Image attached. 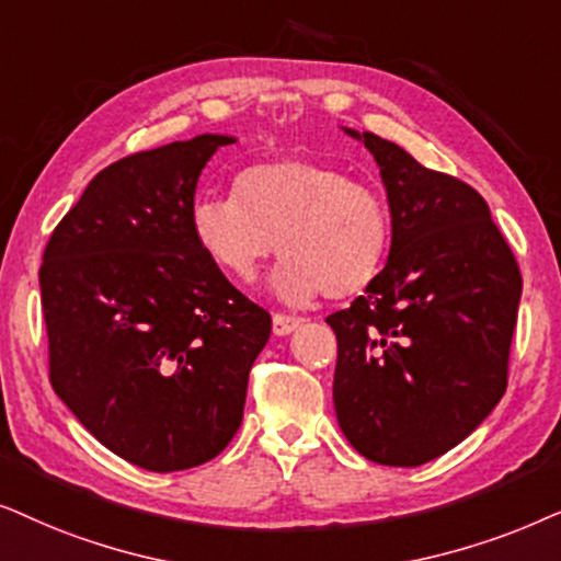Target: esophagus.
<instances>
[{
    "label": "esophagus",
    "mask_w": 561,
    "mask_h": 561,
    "mask_svg": "<svg viewBox=\"0 0 561 561\" xmlns=\"http://www.w3.org/2000/svg\"><path fill=\"white\" fill-rule=\"evenodd\" d=\"M272 325H274V335H289V333L297 331V328L302 325V318L285 316V312H274Z\"/></svg>",
    "instance_id": "obj_1"
}]
</instances>
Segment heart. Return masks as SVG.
<instances>
[{"instance_id":"b5f03b06","label":"heart","mask_w":561,"mask_h":561,"mask_svg":"<svg viewBox=\"0 0 561 561\" xmlns=\"http://www.w3.org/2000/svg\"><path fill=\"white\" fill-rule=\"evenodd\" d=\"M192 233L220 272L251 282L259 266L282 256L272 285L302 305L325 295L348 300L382 274L392 245V215L375 186L316 161L279 159L243 169L233 197L192 207Z\"/></svg>"}]
</instances>
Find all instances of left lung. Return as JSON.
Segmentation results:
<instances>
[{
	"mask_svg": "<svg viewBox=\"0 0 561 561\" xmlns=\"http://www.w3.org/2000/svg\"><path fill=\"white\" fill-rule=\"evenodd\" d=\"M392 215L382 274L325 323L339 339L335 417L369 461L421 467L492 413L507 387L520 268L482 194L375 133Z\"/></svg>",
	"mask_w": 561,
	"mask_h": 561,
	"instance_id": "1",
	"label": "left lung"
}]
</instances>
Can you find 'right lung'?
Here are the masks:
<instances>
[{
  "mask_svg": "<svg viewBox=\"0 0 561 561\" xmlns=\"http://www.w3.org/2000/svg\"><path fill=\"white\" fill-rule=\"evenodd\" d=\"M230 144L205 133L110 163L43 251L50 385L96 442L148 472L226 449L272 333L192 233L197 179Z\"/></svg>",
  "mask_w": 561,
  "mask_h": 561,
  "instance_id": "right-lung-1",
  "label": "right lung"
}]
</instances>
